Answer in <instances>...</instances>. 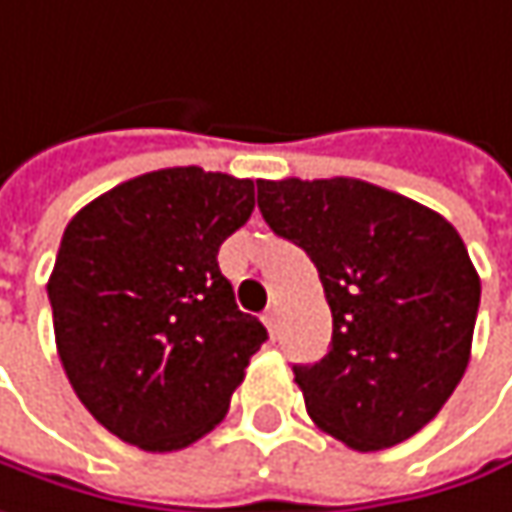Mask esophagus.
<instances>
[{"instance_id": "esophagus-1", "label": "esophagus", "mask_w": 512, "mask_h": 512, "mask_svg": "<svg viewBox=\"0 0 512 512\" xmlns=\"http://www.w3.org/2000/svg\"><path fill=\"white\" fill-rule=\"evenodd\" d=\"M263 325L269 328V334H272V337L278 334V304L266 307V313H263Z\"/></svg>"}]
</instances>
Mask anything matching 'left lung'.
Returning a JSON list of instances; mask_svg holds the SVG:
<instances>
[{
    "mask_svg": "<svg viewBox=\"0 0 512 512\" xmlns=\"http://www.w3.org/2000/svg\"><path fill=\"white\" fill-rule=\"evenodd\" d=\"M266 225L302 246L334 316L331 349L293 366L316 428L354 451L410 440L460 384L481 278L448 219L357 178L257 181Z\"/></svg>",
    "mask_w": 512,
    "mask_h": 512,
    "instance_id": "left-lung-1",
    "label": "left lung"
}]
</instances>
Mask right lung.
<instances>
[{"mask_svg":"<svg viewBox=\"0 0 512 512\" xmlns=\"http://www.w3.org/2000/svg\"><path fill=\"white\" fill-rule=\"evenodd\" d=\"M252 210L255 181L172 166L70 219L46 287L55 343L81 404L122 442L178 451L228 413L266 328L216 255Z\"/></svg>","mask_w":512,"mask_h":512,"instance_id":"add662e5","label":"right lung"}]
</instances>
